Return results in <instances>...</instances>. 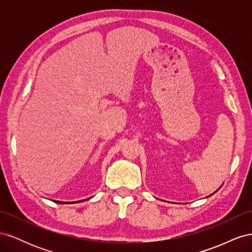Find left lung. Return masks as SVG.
I'll list each match as a JSON object with an SVG mask.
<instances>
[{
  "label": "left lung",
  "mask_w": 252,
  "mask_h": 252,
  "mask_svg": "<svg viewBox=\"0 0 252 252\" xmlns=\"http://www.w3.org/2000/svg\"><path fill=\"white\" fill-rule=\"evenodd\" d=\"M217 191H218V190H217ZM217 191H216V192H217ZM213 193H215V192H213ZM213 193H212V194H213ZM212 194H210V195H208V196H211Z\"/></svg>",
  "instance_id": "1"
}]
</instances>
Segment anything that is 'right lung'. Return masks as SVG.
Wrapping results in <instances>:
<instances>
[{"label": "right lung", "mask_w": 252, "mask_h": 252, "mask_svg": "<svg viewBox=\"0 0 252 252\" xmlns=\"http://www.w3.org/2000/svg\"><path fill=\"white\" fill-rule=\"evenodd\" d=\"M90 199H91V197H88V199L77 201V202H61V201H53V202H56V203H58V204H74V203H80V202H83V201H87V200H90Z\"/></svg>", "instance_id": "obj_1"}]
</instances>
